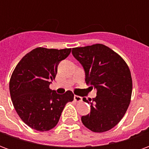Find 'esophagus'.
Returning <instances> with one entry per match:
<instances>
[{"mask_svg": "<svg viewBox=\"0 0 149 149\" xmlns=\"http://www.w3.org/2000/svg\"><path fill=\"white\" fill-rule=\"evenodd\" d=\"M74 100L75 101H77V102H80L82 100V98L81 97H79V96H77V95H75L74 96Z\"/></svg>", "mask_w": 149, "mask_h": 149, "instance_id": "1", "label": "esophagus"}]
</instances>
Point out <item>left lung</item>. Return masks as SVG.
<instances>
[{
	"instance_id": "1",
	"label": "left lung",
	"mask_w": 149,
	"mask_h": 149,
	"mask_svg": "<svg viewBox=\"0 0 149 149\" xmlns=\"http://www.w3.org/2000/svg\"><path fill=\"white\" fill-rule=\"evenodd\" d=\"M72 53L84 68L86 84L97 91V97L88 100L90 113L81 116V121L94 132L109 131L120 121L130 104L129 68L120 56L101 44L73 48Z\"/></svg>"
}]
</instances>
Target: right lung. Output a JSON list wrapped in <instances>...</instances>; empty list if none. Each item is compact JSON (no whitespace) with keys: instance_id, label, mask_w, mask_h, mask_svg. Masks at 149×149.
<instances>
[{"instance_id":"obj_1","label":"right lung","mask_w":149,"mask_h":149,"mask_svg":"<svg viewBox=\"0 0 149 149\" xmlns=\"http://www.w3.org/2000/svg\"><path fill=\"white\" fill-rule=\"evenodd\" d=\"M70 52L71 49H34L19 61L12 74V102L20 118L35 130L45 132L54 128L65 104L73 100L71 91L60 95L49 88L60 62Z\"/></svg>"}]
</instances>
